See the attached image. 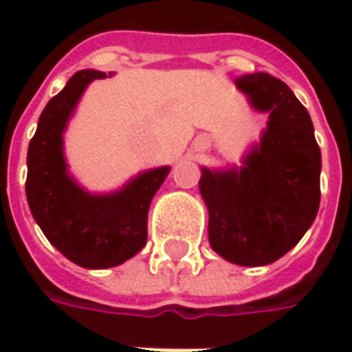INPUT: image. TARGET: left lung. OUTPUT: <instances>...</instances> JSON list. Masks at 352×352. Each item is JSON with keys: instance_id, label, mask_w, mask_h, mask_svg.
<instances>
[{"instance_id": "1", "label": "left lung", "mask_w": 352, "mask_h": 352, "mask_svg": "<svg viewBox=\"0 0 352 352\" xmlns=\"http://www.w3.org/2000/svg\"><path fill=\"white\" fill-rule=\"evenodd\" d=\"M236 87L252 109L270 115L267 126L239 168H201L199 192L213 251L254 267L285 256L309 230L320 204L322 162L309 113L283 80L252 73Z\"/></svg>"}]
</instances>
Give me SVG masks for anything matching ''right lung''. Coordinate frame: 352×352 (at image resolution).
Masks as SVG:
<instances>
[{"mask_svg":"<svg viewBox=\"0 0 352 352\" xmlns=\"http://www.w3.org/2000/svg\"><path fill=\"white\" fill-rule=\"evenodd\" d=\"M105 77L94 69L75 73L47 103L28 146L30 211L50 243L88 270L120 265L145 247L148 207L169 173L168 166L148 169L111 194H90L69 175L64 131L88 85Z\"/></svg>","mask_w":352,"mask_h":352,"instance_id":"obj_1","label":"right lung"}]
</instances>
